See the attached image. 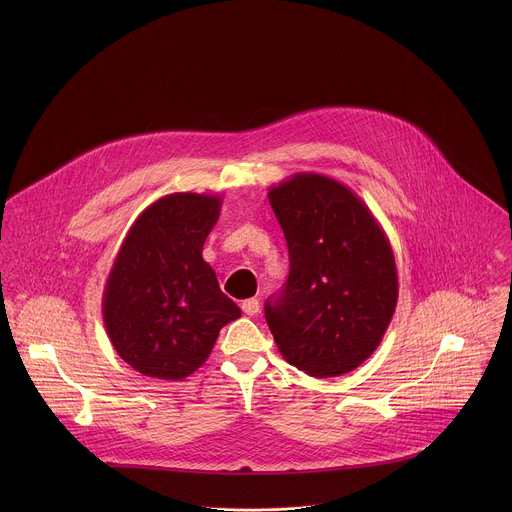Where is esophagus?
<instances>
[{
  "label": "esophagus",
  "instance_id": "obj_1",
  "mask_svg": "<svg viewBox=\"0 0 512 512\" xmlns=\"http://www.w3.org/2000/svg\"><path fill=\"white\" fill-rule=\"evenodd\" d=\"M242 311L246 315H256L260 311V301L256 297H250V299H244L242 301Z\"/></svg>",
  "mask_w": 512,
  "mask_h": 512
}]
</instances>
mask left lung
<instances>
[{
	"instance_id": "left-lung-1",
	"label": "left lung",
	"mask_w": 512,
	"mask_h": 512,
	"mask_svg": "<svg viewBox=\"0 0 512 512\" xmlns=\"http://www.w3.org/2000/svg\"><path fill=\"white\" fill-rule=\"evenodd\" d=\"M290 276L266 321L290 365L329 378L355 370L380 345L398 301L390 240L361 197L321 173H295L268 191Z\"/></svg>"
}]
</instances>
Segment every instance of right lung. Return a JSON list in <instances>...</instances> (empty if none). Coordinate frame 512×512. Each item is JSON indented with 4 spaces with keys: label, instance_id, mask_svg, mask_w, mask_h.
Returning <instances> with one entry per match:
<instances>
[{
    "label": "right lung",
    "instance_id": "right-lung-1",
    "mask_svg": "<svg viewBox=\"0 0 512 512\" xmlns=\"http://www.w3.org/2000/svg\"><path fill=\"white\" fill-rule=\"evenodd\" d=\"M220 205V195H165L134 220L114 258L102 295L106 333L116 353L146 376L193 374L220 329L242 315L203 260Z\"/></svg>",
    "mask_w": 512,
    "mask_h": 512
}]
</instances>
